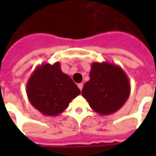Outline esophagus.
Returning a JSON list of instances; mask_svg holds the SVG:
<instances>
[{
  "label": "esophagus",
  "mask_w": 156,
  "mask_h": 156,
  "mask_svg": "<svg viewBox=\"0 0 156 156\" xmlns=\"http://www.w3.org/2000/svg\"><path fill=\"white\" fill-rule=\"evenodd\" d=\"M83 83H78V88H79V89H80L81 91H82V89H83Z\"/></svg>",
  "instance_id": "esophagus-1"
}]
</instances>
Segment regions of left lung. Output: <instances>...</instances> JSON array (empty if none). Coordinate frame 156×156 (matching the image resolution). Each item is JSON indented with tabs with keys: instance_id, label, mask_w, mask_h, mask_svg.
<instances>
[{
	"instance_id": "1",
	"label": "left lung",
	"mask_w": 156,
	"mask_h": 156,
	"mask_svg": "<svg viewBox=\"0 0 156 156\" xmlns=\"http://www.w3.org/2000/svg\"><path fill=\"white\" fill-rule=\"evenodd\" d=\"M89 77L82 95L94 111L101 115H111L127 101L130 83L119 66L108 62H93Z\"/></svg>"
}]
</instances>
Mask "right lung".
<instances>
[{
  "instance_id": "right-lung-1",
  "label": "right lung",
  "mask_w": 156,
  "mask_h": 156,
  "mask_svg": "<svg viewBox=\"0 0 156 156\" xmlns=\"http://www.w3.org/2000/svg\"><path fill=\"white\" fill-rule=\"evenodd\" d=\"M81 94L72 78L63 73L60 62L37 66L27 83V94L31 105L47 116H57Z\"/></svg>"
}]
</instances>
